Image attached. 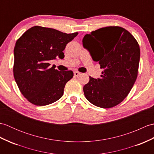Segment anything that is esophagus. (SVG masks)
Segmentation results:
<instances>
[{"label": "esophagus", "mask_w": 154, "mask_h": 154, "mask_svg": "<svg viewBox=\"0 0 154 154\" xmlns=\"http://www.w3.org/2000/svg\"><path fill=\"white\" fill-rule=\"evenodd\" d=\"M80 74H81V73H79V72H78V71H75V72H74V75H75V77L79 76Z\"/></svg>", "instance_id": "1"}]
</instances>
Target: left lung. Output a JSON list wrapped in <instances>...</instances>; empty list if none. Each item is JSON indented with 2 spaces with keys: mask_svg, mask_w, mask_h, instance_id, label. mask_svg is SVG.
<instances>
[{
  "mask_svg": "<svg viewBox=\"0 0 154 154\" xmlns=\"http://www.w3.org/2000/svg\"><path fill=\"white\" fill-rule=\"evenodd\" d=\"M83 45L104 69L100 79L89 77V83L83 87L86 99L103 109L118 105L129 94L138 76V42L126 29L107 26L86 34Z\"/></svg>",
  "mask_w": 154,
  "mask_h": 154,
  "instance_id": "8db88e82",
  "label": "left lung"
}]
</instances>
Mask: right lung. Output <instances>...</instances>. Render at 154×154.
Here are the masks:
<instances>
[{
	"label": "right lung",
	"instance_id": "obj_1",
	"mask_svg": "<svg viewBox=\"0 0 154 154\" xmlns=\"http://www.w3.org/2000/svg\"><path fill=\"white\" fill-rule=\"evenodd\" d=\"M77 34L35 26L16 41L13 73L20 91L29 102L45 106L63 96L73 72L59 71L50 67L48 62L57 57L63 59L65 46Z\"/></svg>",
	"mask_w": 154,
	"mask_h": 154
}]
</instances>
